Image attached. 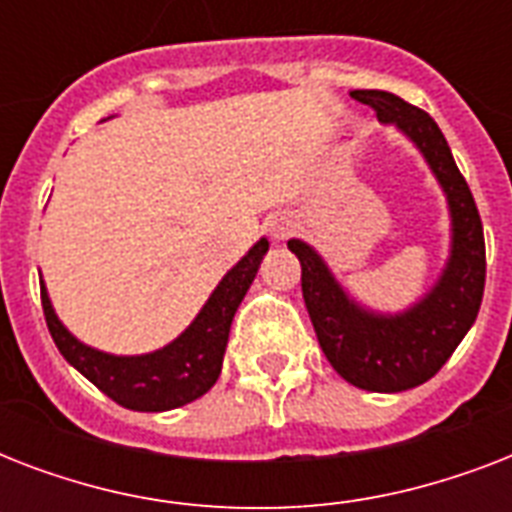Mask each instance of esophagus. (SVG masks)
Masks as SVG:
<instances>
[{
  "instance_id": "obj_1",
  "label": "esophagus",
  "mask_w": 512,
  "mask_h": 512,
  "mask_svg": "<svg viewBox=\"0 0 512 512\" xmlns=\"http://www.w3.org/2000/svg\"><path fill=\"white\" fill-rule=\"evenodd\" d=\"M295 228V217L287 215V212H279V215L268 217V233H271L273 241H287L289 236L295 233Z\"/></svg>"
}]
</instances>
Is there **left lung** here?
Returning <instances> with one entry per match:
<instances>
[{"instance_id":"8db88e82","label":"left lung","mask_w":512,"mask_h":512,"mask_svg":"<svg viewBox=\"0 0 512 512\" xmlns=\"http://www.w3.org/2000/svg\"><path fill=\"white\" fill-rule=\"evenodd\" d=\"M350 95L372 106L382 124H393L420 151L441 185L452 220L444 271L417 303L398 313H380L353 300L308 241L289 239L287 247L300 260L305 308L335 372L361 390L401 393L428 382L476 321L486 281L484 225L444 132L425 111L393 92L356 90Z\"/></svg>"}]
</instances>
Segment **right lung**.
<instances>
[{
	"label": "right lung",
	"instance_id": "add662e5",
	"mask_svg": "<svg viewBox=\"0 0 512 512\" xmlns=\"http://www.w3.org/2000/svg\"><path fill=\"white\" fill-rule=\"evenodd\" d=\"M268 252V239H260L231 271L225 273L209 300L185 332L151 353L114 356L76 340L52 308L42 281V308L47 329L68 364L87 380L132 412H170L201 398L220 377L231 321L255 281L257 268Z\"/></svg>",
	"mask_w": 512,
	"mask_h": 512
}]
</instances>
